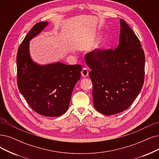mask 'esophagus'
<instances>
[{"instance_id":"1","label":"esophagus","mask_w":159,"mask_h":159,"mask_svg":"<svg viewBox=\"0 0 159 159\" xmlns=\"http://www.w3.org/2000/svg\"><path fill=\"white\" fill-rule=\"evenodd\" d=\"M81 75L83 76V77H84V78L87 77V76L89 75L88 69L86 68H84L83 69H82V70L81 72Z\"/></svg>"}]
</instances>
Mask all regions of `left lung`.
I'll return each mask as SVG.
<instances>
[{"mask_svg":"<svg viewBox=\"0 0 159 159\" xmlns=\"http://www.w3.org/2000/svg\"><path fill=\"white\" fill-rule=\"evenodd\" d=\"M115 50L94 49L85 56L93 83L94 108L105 116L128 109L143 87L145 54L138 38L123 19Z\"/></svg>","mask_w":159,"mask_h":159,"instance_id":"8db88e82","label":"left lung"}]
</instances>
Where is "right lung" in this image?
Returning <instances> with one entry per match:
<instances>
[{
  "mask_svg": "<svg viewBox=\"0 0 159 159\" xmlns=\"http://www.w3.org/2000/svg\"><path fill=\"white\" fill-rule=\"evenodd\" d=\"M48 23H36L20 44L17 53V83L30 107L40 115L57 117L68 109L74 87L81 78L80 65L61 62L40 66L29 55V41Z\"/></svg>",
  "mask_w": 159,
  "mask_h": 159,
  "instance_id": "right-lung-1",
  "label": "right lung"
}]
</instances>
